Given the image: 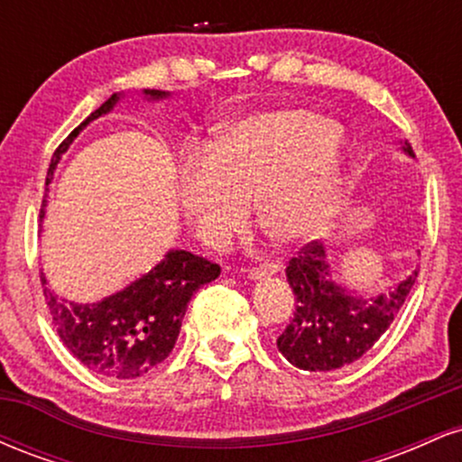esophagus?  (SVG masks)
Segmentation results:
<instances>
[{"label": "esophagus", "mask_w": 462, "mask_h": 462, "mask_svg": "<svg viewBox=\"0 0 462 462\" xmlns=\"http://www.w3.org/2000/svg\"><path fill=\"white\" fill-rule=\"evenodd\" d=\"M280 269H282V263L280 261H269L264 264H256V267H249V278H263V275H272V273H278Z\"/></svg>", "instance_id": "1"}]
</instances>
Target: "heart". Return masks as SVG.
<instances>
[{
    "mask_svg": "<svg viewBox=\"0 0 462 462\" xmlns=\"http://www.w3.org/2000/svg\"><path fill=\"white\" fill-rule=\"evenodd\" d=\"M341 128L310 110H273L227 128L217 152L189 153L178 171V199L199 235L219 241L247 219L256 201L261 227L295 241L332 213L338 195L334 156Z\"/></svg>",
    "mask_w": 462,
    "mask_h": 462,
    "instance_id": "1",
    "label": "heart"
}]
</instances>
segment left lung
<instances>
[{
  "instance_id": "obj_1",
  "label": "left lung",
  "mask_w": 462,
  "mask_h": 462,
  "mask_svg": "<svg viewBox=\"0 0 462 462\" xmlns=\"http://www.w3.org/2000/svg\"><path fill=\"white\" fill-rule=\"evenodd\" d=\"M412 153V147H404ZM319 241L306 243L286 264V280L295 293V312L280 334L278 349L304 371H334L354 363L378 343L402 310L417 272L389 295L360 300L330 280Z\"/></svg>"
}]
</instances>
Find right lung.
Segmentation results:
<instances>
[{
	"instance_id": "1",
	"label": "right lung",
	"mask_w": 462,
	"mask_h": 462,
	"mask_svg": "<svg viewBox=\"0 0 462 462\" xmlns=\"http://www.w3.org/2000/svg\"><path fill=\"white\" fill-rule=\"evenodd\" d=\"M150 97H162V91H145ZM116 104V93L91 113L51 156L47 180L67 147L88 121L97 119ZM221 273L217 263L195 256L184 249H171L161 264L132 282L121 293L99 304H73L58 300L41 275L43 295L56 332L79 363L106 378L132 380L161 365L171 354L182 326V317L195 291L213 282Z\"/></svg>"
}]
</instances>
